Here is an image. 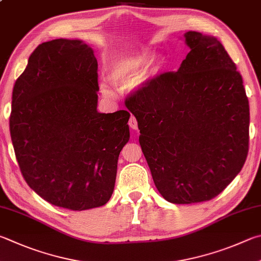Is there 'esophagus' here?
<instances>
[{"label":"esophagus","instance_id":"1","mask_svg":"<svg viewBox=\"0 0 261 261\" xmlns=\"http://www.w3.org/2000/svg\"><path fill=\"white\" fill-rule=\"evenodd\" d=\"M129 125H130L131 129H134V130H138V122H137L136 117H135L134 115H131V117H130V120H129Z\"/></svg>","mask_w":261,"mask_h":261}]
</instances>
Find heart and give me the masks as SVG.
<instances>
[{"mask_svg": "<svg viewBox=\"0 0 261 261\" xmlns=\"http://www.w3.org/2000/svg\"><path fill=\"white\" fill-rule=\"evenodd\" d=\"M148 54L138 52L121 56L107 64L106 77L113 87L117 89L125 88L138 77L141 82L153 75L156 69L151 65L146 66Z\"/></svg>", "mask_w": 261, "mask_h": 261, "instance_id": "1", "label": "heart"}]
</instances>
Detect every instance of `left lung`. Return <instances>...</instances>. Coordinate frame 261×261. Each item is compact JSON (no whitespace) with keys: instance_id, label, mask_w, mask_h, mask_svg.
<instances>
[{"instance_id":"left-lung-1","label":"left lung","mask_w":261,"mask_h":261,"mask_svg":"<svg viewBox=\"0 0 261 261\" xmlns=\"http://www.w3.org/2000/svg\"><path fill=\"white\" fill-rule=\"evenodd\" d=\"M177 72L156 75L125 106L158 191L176 204L210 201L238 176L249 151L250 111L243 80L216 37L184 35Z\"/></svg>"}]
</instances>
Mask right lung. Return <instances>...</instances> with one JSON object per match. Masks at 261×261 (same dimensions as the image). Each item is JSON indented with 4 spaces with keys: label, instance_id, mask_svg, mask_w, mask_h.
Listing matches in <instances>:
<instances>
[{
    "label": "right lung",
    "instance_id": "right-lung-1",
    "mask_svg": "<svg viewBox=\"0 0 261 261\" xmlns=\"http://www.w3.org/2000/svg\"><path fill=\"white\" fill-rule=\"evenodd\" d=\"M98 64L79 40L40 44L12 91L10 135L23 179L56 206H101L114 191L130 113H98Z\"/></svg>",
    "mask_w": 261,
    "mask_h": 261
}]
</instances>
